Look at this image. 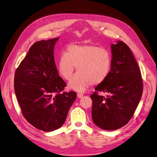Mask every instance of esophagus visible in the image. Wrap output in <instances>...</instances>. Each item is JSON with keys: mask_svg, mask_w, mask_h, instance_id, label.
Masks as SVG:
<instances>
[{"mask_svg": "<svg viewBox=\"0 0 157 157\" xmlns=\"http://www.w3.org/2000/svg\"><path fill=\"white\" fill-rule=\"evenodd\" d=\"M77 95H78V98H82L83 97V94H82V93H78V94H77Z\"/></svg>", "mask_w": 157, "mask_h": 157, "instance_id": "1", "label": "esophagus"}]
</instances>
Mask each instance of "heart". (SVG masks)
I'll use <instances>...</instances> for the list:
<instances>
[{
	"label": "heart",
	"mask_w": 157,
	"mask_h": 157,
	"mask_svg": "<svg viewBox=\"0 0 157 157\" xmlns=\"http://www.w3.org/2000/svg\"><path fill=\"white\" fill-rule=\"evenodd\" d=\"M112 64L109 52L92 44H71L58 62V70L69 81L76 67L78 73L69 84L70 88L82 92L92 84L102 83L109 76Z\"/></svg>",
	"instance_id": "b5f03b06"
}]
</instances>
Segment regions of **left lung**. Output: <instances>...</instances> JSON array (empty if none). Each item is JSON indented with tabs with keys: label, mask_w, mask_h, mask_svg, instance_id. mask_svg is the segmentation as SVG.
<instances>
[{
	"label": "left lung",
	"mask_w": 157,
	"mask_h": 157,
	"mask_svg": "<svg viewBox=\"0 0 157 157\" xmlns=\"http://www.w3.org/2000/svg\"><path fill=\"white\" fill-rule=\"evenodd\" d=\"M112 64L109 76L90 95L92 117L102 129H118L130 121L141 100L143 90L141 73L129 47L123 41L111 44ZM98 91L108 93L107 98Z\"/></svg>",
	"instance_id": "left-lung-1"
}]
</instances>
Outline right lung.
<instances>
[{
    "label": "right lung",
    "instance_id": "right-lung-1",
    "mask_svg": "<svg viewBox=\"0 0 157 157\" xmlns=\"http://www.w3.org/2000/svg\"><path fill=\"white\" fill-rule=\"evenodd\" d=\"M59 39L35 43L14 74V91L23 116L46 132L62 127L76 98L75 92H62L66 83L58 73L53 55Z\"/></svg>",
    "mask_w": 157,
    "mask_h": 157
}]
</instances>
